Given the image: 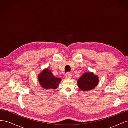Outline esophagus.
Returning <instances> with one entry per match:
<instances>
[{
	"label": "esophagus",
	"instance_id": "34e87169",
	"mask_svg": "<svg viewBox=\"0 0 128 128\" xmlns=\"http://www.w3.org/2000/svg\"><path fill=\"white\" fill-rule=\"evenodd\" d=\"M72 78V75L68 73L66 75V78L67 79H70Z\"/></svg>",
	"mask_w": 128,
	"mask_h": 128
}]
</instances>
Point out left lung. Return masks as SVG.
<instances>
[{
	"instance_id": "left-lung-1",
	"label": "left lung",
	"mask_w": 128,
	"mask_h": 128,
	"mask_svg": "<svg viewBox=\"0 0 128 128\" xmlns=\"http://www.w3.org/2000/svg\"><path fill=\"white\" fill-rule=\"evenodd\" d=\"M99 77L92 72L83 73L77 81L78 87L83 91H90L98 86Z\"/></svg>"
}]
</instances>
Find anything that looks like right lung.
<instances>
[{
	"mask_svg": "<svg viewBox=\"0 0 128 128\" xmlns=\"http://www.w3.org/2000/svg\"><path fill=\"white\" fill-rule=\"evenodd\" d=\"M38 80L42 88L49 90L56 89L59 86L61 78L56 77L53 75L51 69L47 68L42 70L38 74Z\"/></svg>",
	"mask_w": 128,
	"mask_h": 128,
	"instance_id": "1",
	"label": "right lung"
}]
</instances>
